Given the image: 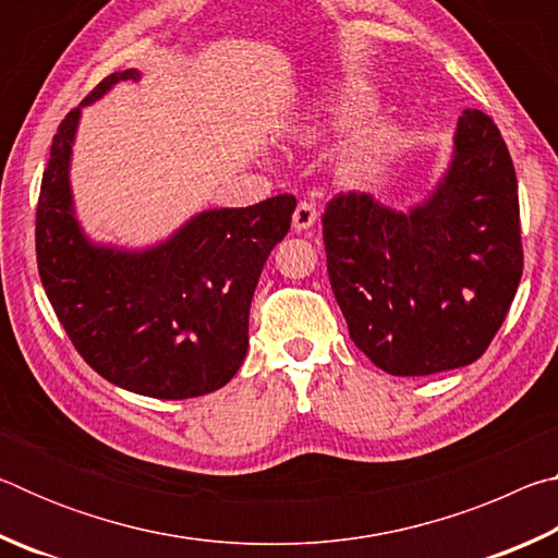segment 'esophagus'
Masks as SVG:
<instances>
[{"label": "esophagus", "instance_id": "obj_1", "mask_svg": "<svg viewBox=\"0 0 558 558\" xmlns=\"http://www.w3.org/2000/svg\"><path fill=\"white\" fill-rule=\"evenodd\" d=\"M317 206L313 202H300L295 214H292V229L295 231H307L313 229L317 221Z\"/></svg>", "mask_w": 558, "mask_h": 558}]
</instances>
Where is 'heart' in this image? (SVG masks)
Segmentation results:
<instances>
[{"label":"heart","instance_id":"1","mask_svg":"<svg viewBox=\"0 0 558 558\" xmlns=\"http://www.w3.org/2000/svg\"><path fill=\"white\" fill-rule=\"evenodd\" d=\"M369 110H372V98L362 96V93H352V96L339 98L335 106H329L327 120L332 122V125H354L356 120L369 116ZM381 147H384V135L381 132H376V135H369L362 145H359L356 157L374 159L376 155H379Z\"/></svg>","mask_w":558,"mask_h":558}]
</instances>
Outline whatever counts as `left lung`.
I'll list each match as a JSON object with an SVG mask.
<instances>
[{"label": "left lung", "instance_id": "obj_1", "mask_svg": "<svg viewBox=\"0 0 558 558\" xmlns=\"http://www.w3.org/2000/svg\"><path fill=\"white\" fill-rule=\"evenodd\" d=\"M327 272L349 337L393 376L485 354L522 278L512 157L493 118L462 110L442 182L411 211L337 194L323 214Z\"/></svg>", "mask_w": 558, "mask_h": 558}]
</instances>
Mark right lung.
<instances>
[{
  "label": "right lung",
  "instance_id": "obj_1",
  "mask_svg": "<svg viewBox=\"0 0 558 558\" xmlns=\"http://www.w3.org/2000/svg\"><path fill=\"white\" fill-rule=\"evenodd\" d=\"M130 78L140 71L108 75L81 108ZM81 108L56 130L36 206V263L56 317L90 369L120 389L169 401L221 389L245 359L253 292L290 231L295 196L202 211L147 251L90 243L69 182Z\"/></svg>",
  "mask_w": 558,
  "mask_h": 558
}]
</instances>
